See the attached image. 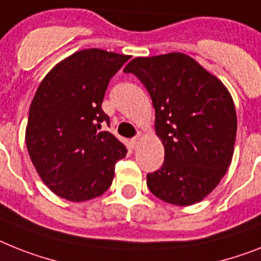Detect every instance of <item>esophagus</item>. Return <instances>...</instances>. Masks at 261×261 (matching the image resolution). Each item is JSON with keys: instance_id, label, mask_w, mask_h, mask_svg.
I'll list each match as a JSON object with an SVG mask.
<instances>
[{"instance_id": "1", "label": "esophagus", "mask_w": 261, "mask_h": 261, "mask_svg": "<svg viewBox=\"0 0 261 261\" xmlns=\"http://www.w3.org/2000/svg\"><path fill=\"white\" fill-rule=\"evenodd\" d=\"M139 143H140V136H136V137H133V139H132V146H133V148H137Z\"/></svg>"}]
</instances>
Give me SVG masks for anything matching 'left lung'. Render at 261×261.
Here are the masks:
<instances>
[{
  "label": "left lung",
  "instance_id": "1",
  "mask_svg": "<svg viewBox=\"0 0 261 261\" xmlns=\"http://www.w3.org/2000/svg\"><path fill=\"white\" fill-rule=\"evenodd\" d=\"M149 92L164 164L146 185L165 203L187 206L216 188L231 165L238 118L220 80L184 53L136 57L124 68Z\"/></svg>",
  "mask_w": 261,
  "mask_h": 261
}]
</instances>
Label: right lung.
Here are the masks:
<instances>
[{
	"label": "right lung",
	"mask_w": 261,
	"mask_h": 261,
	"mask_svg": "<svg viewBox=\"0 0 261 261\" xmlns=\"http://www.w3.org/2000/svg\"><path fill=\"white\" fill-rule=\"evenodd\" d=\"M130 56L84 49L60 61L30 104L25 141L41 180L62 199L81 203L112 185L126 148L100 130L109 122L101 104L109 80Z\"/></svg>",
	"instance_id": "right-lung-1"
}]
</instances>
